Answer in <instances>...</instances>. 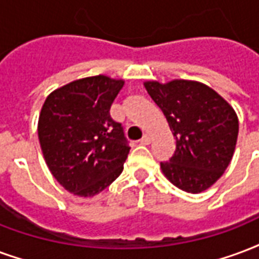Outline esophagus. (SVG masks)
Returning a JSON list of instances; mask_svg holds the SVG:
<instances>
[{"label":"esophagus","instance_id":"1","mask_svg":"<svg viewBox=\"0 0 259 259\" xmlns=\"http://www.w3.org/2000/svg\"><path fill=\"white\" fill-rule=\"evenodd\" d=\"M140 143H141V144H144V145H148L149 143H151V139H149V136L148 135L143 136V139L140 140Z\"/></svg>","mask_w":259,"mask_h":259}]
</instances>
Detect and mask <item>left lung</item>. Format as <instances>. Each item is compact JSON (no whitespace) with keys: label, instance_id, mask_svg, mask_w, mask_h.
I'll use <instances>...</instances> for the list:
<instances>
[{"label":"left lung","instance_id":"8db88e82","mask_svg":"<svg viewBox=\"0 0 259 259\" xmlns=\"http://www.w3.org/2000/svg\"><path fill=\"white\" fill-rule=\"evenodd\" d=\"M144 86L176 139L173 156L160 162L162 171L185 192L206 191L231 163L239 133L236 112L217 92L200 82L148 81Z\"/></svg>","mask_w":259,"mask_h":259}]
</instances>
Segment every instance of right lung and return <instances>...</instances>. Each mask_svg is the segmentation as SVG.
<instances>
[{"label": "right lung", "instance_id": "add662e5", "mask_svg": "<svg viewBox=\"0 0 259 259\" xmlns=\"http://www.w3.org/2000/svg\"><path fill=\"white\" fill-rule=\"evenodd\" d=\"M124 82L96 75L76 79L48 96L38 139L48 167L68 192L88 198L123 170L130 147L110 108Z\"/></svg>", "mask_w": 259, "mask_h": 259}]
</instances>
